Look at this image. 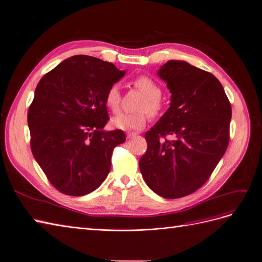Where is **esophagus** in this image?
Wrapping results in <instances>:
<instances>
[{"label":"esophagus","instance_id":"obj_1","mask_svg":"<svg viewBox=\"0 0 262 262\" xmlns=\"http://www.w3.org/2000/svg\"><path fill=\"white\" fill-rule=\"evenodd\" d=\"M137 135V133H132V132H128V133H126V138L127 139H129V138H133V137H135Z\"/></svg>","mask_w":262,"mask_h":262}]
</instances>
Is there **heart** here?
<instances>
[{
	"instance_id": "1",
	"label": "heart",
	"mask_w": 262,
	"mask_h": 262,
	"mask_svg": "<svg viewBox=\"0 0 262 262\" xmlns=\"http://www.w3.org/2000/svg\"><path fill=\"white\" fill-rule=\"evenodd\" d=\"M135 86L140 90L144 95V98L140 105V110H147L149 114L156 115L159 113L161 109L160 98L162 96V90L161 87L151 79L147 76H140L137 77L134 82ZM105 104L109 109H111L113 112H116L120 109L121 103V92L119 85H112L105 94L104 98ZM147 121V114L144 111H139L135 113H119L118 115L113 116L111 119V125L113 127L122 129V130H134L139 129L143 127Z\"/></svg>"
}]
</instances>
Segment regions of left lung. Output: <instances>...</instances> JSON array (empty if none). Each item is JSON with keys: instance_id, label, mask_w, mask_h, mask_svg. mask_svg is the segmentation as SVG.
Returning <instances> with one entry per match:
<instances>
[{"instance_id": "8db88e82", "label": "left lung", "mask_w": 262, "mask_h": 262, "mask_svg": "<svg viewBox=\"0 0 262 262\" xmlns=\"http://www.w3.org/2000/svg\"><path fill=\"white\" fill-rule=\"evenodd\" d=\"M158 75L167 84L170 104L144 135L139 161L148 187L162 198L191 194L207 181L228 148L231 104L209 72L182 60H168ZM168 134L173 139L167 141Z\"/></svg>"}]
</instances>
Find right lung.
<instances>
[{
  "label": "right lung",
  "instance_id": "add662e5",
  "mask_svg": "<svg viewBox=\"0 0 262 262\" xmlns=\"http://www.w3.org/2000/svg\"><path fill=\"white\" fill-rule=\"evenodd\" d=\"M126 71L99 58L75 55L38 82L28 112L33 157L48 180L67 195L98 188L111 168L123 130H104L105 94Z\"/></svg>",
  "mask_w": 262,
  "mask_h": 262
}]
</instances>
